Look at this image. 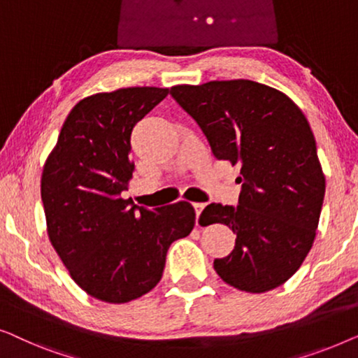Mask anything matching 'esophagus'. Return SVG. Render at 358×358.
Here are the masks:
<instances>
[{"label": "esophagus", "mask_w": 358, "mask_h": 358, "mask_svg": "<svg viewBox=\"0 0 358 358\" xmlns=\"http://www.w3.org/2000/svg\"><path fill=\"white\" fill-rule=\"evenodd\" d=\"M193 208H194V210H196V225H198L199 214L203 213V209L206 208V204H204V203H194V204H193Z\"/></svg>", "instance_id": "1"}]
</instances>
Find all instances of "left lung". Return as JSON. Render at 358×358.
Instances as JSON below:
<instances>
[{
  "mask_svg": "<svg viewBox=\"0 0 358 358\" xmlns=\"http://www.w3.org/2000/svg\"><path fill=\"white\" fill-rule=\"evenodd\" d=\"M170 95L198 123L215 159L238 165V206L209 204L199 220L236 234L220 279L261 294L290 279L313 245L324 199L316 141L301 110L248 79L175 85Z\"/></svg>",
  "mask_w": 358,
  "mask_h": 358,
  "instance_id": "left-lung-1",
  "label": "left lung"
}]
</instances>
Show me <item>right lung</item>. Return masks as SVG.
<instances>
[{"label": "right lung", "mask_w": 358, "mask_h": 358, "mask_svg": "<svg viewBox=\"0 0 358 358\" xmlns=\"http://www.w3.org/2000/svg\"><path fill=\"white\" fill-rule=\"evenodd\" d=\"M167 94L127 87L80 100L43 167L50 241L80 289L108 303L152 290L169 246L194 227L186 201L148 209L122 198L134 172L131 131Z\"/></svg>", "instance_id": "obj_1"}]
</instances>
